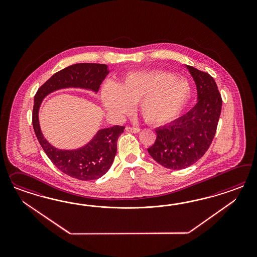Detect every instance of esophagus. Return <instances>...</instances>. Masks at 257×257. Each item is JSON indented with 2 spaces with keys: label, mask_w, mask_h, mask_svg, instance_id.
<instances>
[{
  "label": "esophagus",
  "mask_w": 257,
  "mask_h": 257,
  "mask_svg": "<svg viewBox=\"0 0 257 257\" xmlns=\"http://www.w3.org/2000/svg\"><path fill=\"white\" fill-rule=\"evenodd\" d=\"M126 131L129 133H134V134H137V133L140 132V128H139V127H132V126H127V127H126Z\"/></svg>",
  "instance_id": "34e87169"
}]
</instances>
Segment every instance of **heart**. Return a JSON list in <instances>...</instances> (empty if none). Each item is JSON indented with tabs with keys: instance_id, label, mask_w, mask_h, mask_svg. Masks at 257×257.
<instances>
[{
	"instance_id": "b5f03b06",
	"label": "heart",
	"mask_w": 257,
	"mask_h": 257,
	"mask_svg": "<svg viewBox=\"0 0 257 257\" xmlns=\"http://www.w3.org/2000/svg\"><path fill=\"white\" fill-rule=\"evenodd\" d=\"M191 94L186 78L165 70L132 71L117 83L101 87L103 105L110 116L123 117L140 105L143 118L151 124L168 123L179 115Z\"/></svg>"
}]
</instances>
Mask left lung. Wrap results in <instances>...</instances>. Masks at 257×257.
<instances>
[{"instance_id": "left-lung-1", "label": "left lung", "mask_w": 257, "mask_h": 257, "mask_svg": "<svg viewBox=\"0 0 257 257\" xmlns=\"http://www.w3.org/2000/svg\"><path fill=\"white\" fill-rule=\"evenodd\" d=\"M197 86L198 102L184 116L156 130L148 149L156 162L167 169L182 170L196 163L210 147L218 127L222 99L214 78L187 66Z\"/></svg>"}]
</instances>
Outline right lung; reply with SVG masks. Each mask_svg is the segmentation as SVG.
Returning <instances> with one entry per match:
<instances>
[{
  "label": "right lung",
  "instance_id": "1",
  "mask_svg": "<svg viewBox=\"0 0 257 257\" xmlns=\"http://www.w3.org/2000/svg\"><path fill=\"white\" fill-rule=\"evenodd\" d=\"M107 66L97 63H79L57 71L39 87L35 95L32 122L40 146L55 167L70 177L82 181L98 179L106 173L117 154V142L124 126L101 129L83 148L62 151L53 147L40 131L39 109L43 98L59 88L83 87L98 91L108 74Z\"/></svg>",
  "mask_w": 257,
  "mask_h": 257
}]
</instances>
